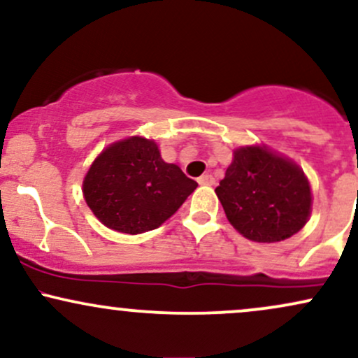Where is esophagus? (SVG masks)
I'll return each mask as SVG.
<instances>
[{
	"label": "esophagus",
	"mask_w": 358,
	"mask_h": 358,
	"mask_svg": "<svg viewBox=\"0 0 358 358\" xmlns=\"http://www.w3.org/2000/svg\"><path fill=\"white\" fill-rule=\"evenodd\" d=\"M213 182H215V180H213V176L208 175V173H205V175H202L199 178V183L200 185H213Z\"/></svg>",
	"instance_id": "obj_1"
}]
</instances>
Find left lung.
Here are the masks:
<instances>
[{
	"label": "left lung",
	"mask_w": 358,
	"mask_h": 358,
	"mask_svg": "<svg viewBox=\"0 0 358 358\" xmlns=\"http://www.w3.org/2000/svg\"><path fill=\"white\" fill-rule=\"evenodd\" d=\"M215 193L234 229L254 242L289 239L311 213L301 168L266 146L237 148Z\"/></svg>",
	"instance_id": "left-lung-1"
}]
</instances>
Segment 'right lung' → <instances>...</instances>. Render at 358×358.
<instances>
[{"label":"right lung","instance_id":"add662e5","mask_svg":"<svg viewBox=\"0 0 358 358\" xmlns=\"http://www.w3.org/2000/svg\"><path fill=\"white\" fill-rule=\"evenodd\" d=\"M196 185L173 163L163 162L153 139L131 136L94 159L82 192L106 227L134 236L170 219Z\"/></svg>","mask_w":358,"mask_h":358}]
</instances>
